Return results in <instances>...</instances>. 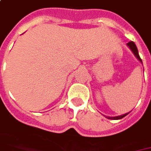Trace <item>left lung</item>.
<instances>
[{"label":"left lung","mask_w":151,"mask_h":151,"mask_svg":"<svg viewBox=\"0 0 151 151\" xmlns=\"http://www.w3.org/2000/svg\"><path fill=\"white\" fill-rule=\"evenodd\" d=\"M127 45L129 47V49L132 50V52L134 53V55H135V57H136L137 59L139 60L140 61L141 63H142V60L140 59V57H139V52H138V49H137L136 45L133 42V41H131V42H129ZM129 113H125V114H123V115H120V116H116V117H106L107 119H113V120H118V119H123V118H124L126 115H128Z\"/></svg>","instance_id":"8db88e82"}]
</instances>
